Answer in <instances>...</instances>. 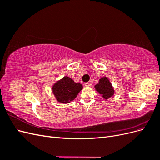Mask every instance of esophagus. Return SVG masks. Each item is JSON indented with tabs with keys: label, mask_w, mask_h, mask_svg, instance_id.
Here are the masks:
<instances>
[{
	"label": "esophagus",
	"mask_w": 160,
	"mask_h": 160,
	"mask_svg": "<svg viewBox=\"0 0 160 160\" xmlns=\"http://www.w3.org/2000/svg\"><path fill=\"white\" fill-rule=\"evenodd\" d=\"M91 85V83H88H88H85V87H90Z\"/></svg>",
	"instance_id": "34e87169"
}]
</instances>
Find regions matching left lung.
Masks as SVG:
<instances>
[{
	"label": "left lung",
	"instance_id": "left-lung-1",
	"mask_svg": "<svg viewBox=\"0 0 160 160\" xmlns=\"http://www.w3.org/2000/svg\"><path fill=\"white\" fill-rule=\"evenodd\" d=\"M95 90L101 95L104 99H108L112 97L115 91L111 83L107 77H103L99 80V83L95 85Z\"/></svg>",
	"mask_w": 160,
	"mask_h": 160
}]
</instances>
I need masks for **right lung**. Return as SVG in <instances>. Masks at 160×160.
Returning <instances> with one entry per match:
<instances>
[{
    "mask_svg": "<svg viewBox=\"0 0 160 160\" xmlns=\"http://www.w3.org/2000/svg\"><path fill=\"white\" fill-rule=\"evenodd\" d=\"M83 89V85L75 82L70 77L65 76L52 87V91L57 101L69 103L73 101Z\"/></svg>",
    "mask_w": 160,
    "mask_h": 160,
    "instance_id": "1",
    "label": "right lung"
}]
</instances>
